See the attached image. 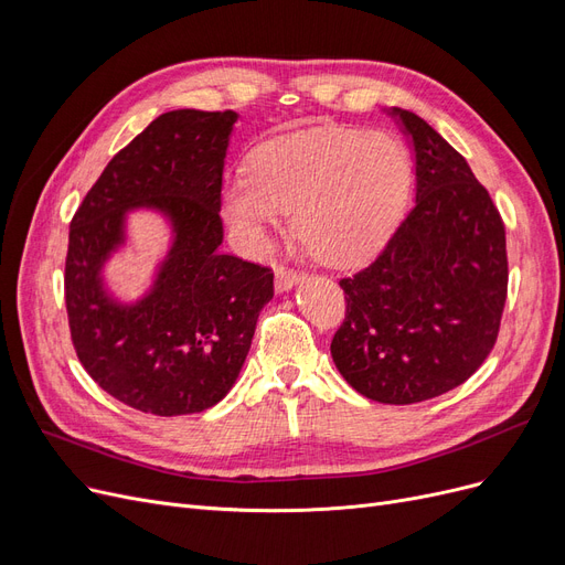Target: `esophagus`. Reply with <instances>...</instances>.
Instances as JSON below:
<instances>
[{"label":"esophagus","instance_id":"obj_1","mask_svg":"<svg viewBox=\"0 0 565 565\" xmlns=\"http://www.w3.org/2000/svg\"><path fill=\"white\" fill-rule=\"evenodd\" d=\"M301 280H303V273H299L295 268H285V266L276 268V289H278V292H285V289H292Z\"/></svg>","mask_w":565,"mask_h":565}]
</instances>
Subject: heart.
<instances>
[{"label":"heart","instance_id":"heart-1","mask_svg":"<svg viewBox=\"0 0 565 565\" xmlns=\"http://www.w3.org/2000/svg\"><path fill=\"white\" fill-rule=\"evenodd\" d=\"M413 160L396 134L316 127L280 136L224 188V212L252 249L264 247L287 210L318 259L355 264L384 245L403 216Z\"/></svg>","mask_w":565,"mask_h":565}]
</instances>
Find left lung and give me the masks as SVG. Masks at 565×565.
I'll return each mask as SVG.
<instances>
[{"label": "left lung", "mask_w": 565, "mask_h": 565, "mask_svg": "<svg viewBox=\"0 0 565 565\" xmlns=\"http://www.w3.org/2000/svg\"><path fill=\"white\" fill-rule=\"evenodd\" d=\"M415 207L367 268L339 285L347 318L332 339L337 370L365 398L413 405L440 396L483 365L507 301L502 216L467 160L409 110Z\"/></svg>", "instance_id": "left-lung-1"}]
</instances>
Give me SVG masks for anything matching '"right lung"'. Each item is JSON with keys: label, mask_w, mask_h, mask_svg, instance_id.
<instances>
[{"label": "right lung", "mask_w": 565, "mask_h": 565, "mask_svg": "<svg viewBox=\"0 0 565 565\" xmlns=\"http://www.w3.org/2000/svg\"><path fill=\"white\" fill-rule=\"evenodd\" d=\"M237 113H164L108 162L71 221L65 309L89 377L141 413L177 417L216 405L243 370L273 270L218 252L221 183ZM162 211L175 243L151 292L119 305L99 268L124 244L134 209Z\"/></svg>", "instance_id": "1"}]
</instances>
